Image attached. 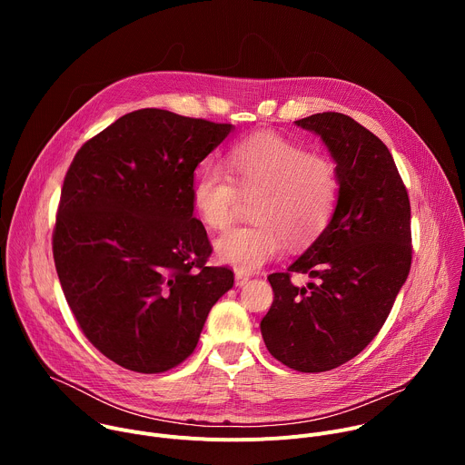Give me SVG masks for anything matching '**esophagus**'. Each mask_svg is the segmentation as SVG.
I'll use <instances>...</instances> for the list:
<instances>
[{
    "label": "esophagus",
    "instance_id": "esophagus-1",
    "mask_svg": "<svg viewBox=\"0 0 465 465\" xmlns=\"http://www.w3.org/2000/svg\"><path fill=\"white\" fill-rule=\"evenodd\" d=\"M248 280H250V274H244V272H235V285H237V287H242V285H246V283H248Z\"/></svg>",
    "mask_w": 465,
    "mask_h": 465
}]
</instances>
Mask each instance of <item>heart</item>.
<instances>
[{"instance_id": "b5f03b06", "label": "heart", "mask_w": 465, "mask_h": 465, "mask_svg": "<svg viewBox=\"0 0 465 465\" xmlns=\"http://www.w3.org/2000/svg\"><path fill=\"white\" fill-rule=\"evenodd\" d=\"M250 203L253 223L237 224L215 241L217 259L253 272L276 259L285 241L309 244L335 215L341 178L337 163L322 153L272 132L237 142L221 165H206L191 189L194 213L208 228H224L235 212L239 194Z\"/></svg>"}]
</instances>
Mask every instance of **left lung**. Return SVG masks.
<instances>
[{"mask_svg": "<svg viewBox=\"0 0 465 465\" xmlns=\"http://www.w3.org/2000/svg\"><path fill=\"white\" fill-rule=\"evenodd\" d=\"M333 154L341 196L322 235L269 282L271 311L261 320L264 346L282 364L320 373L357 357L381 331L412 264L411 201L388 147L341 112L296 121ZM313 282L296 288L292 273Z\"/></svg>", "mask_w": 465, "mask_h": 465, "instance_id": "8db88e82", "label": "left lung"}]
</instances>
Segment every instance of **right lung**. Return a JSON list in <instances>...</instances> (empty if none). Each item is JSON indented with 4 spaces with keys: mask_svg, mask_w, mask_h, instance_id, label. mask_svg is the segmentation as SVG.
<instances>
[{
    "mask_svg": "<svg viewBox=\"0 0 465 465\" xmlns=\"http://www.w3.org/2000/svg\"><path fill=\"white\" fill-rule=\"evenodd\" d=\"M230 123L142 108L75 154L53 228L56 274L84 337L115 364L162 373L196 348L233 287L193 217V176Z\"/></svg>",
    "mask_w": 465,
    "mask_h": 465,
    "instance_id": "add662e5",
    "label": "right lung"
}]
</instances>
